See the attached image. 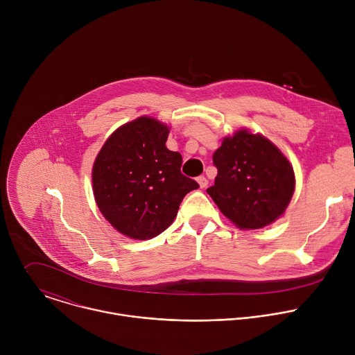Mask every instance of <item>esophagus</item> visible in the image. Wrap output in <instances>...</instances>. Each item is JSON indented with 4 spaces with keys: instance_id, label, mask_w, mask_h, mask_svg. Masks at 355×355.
I'll use <instances>...</instances> for the list:
<instances>
[{
    "instance_id": "1",
    "label": "esophagus",
    "mask_w": 355,
    "mask_h": 355,
    "mask_svg": "<svg viewBox=\"0 0 355 355\" xmlns=\"http://www.w3.org/2000/svg\"><path fill=\"white\" fill-rule=\"evenodd\" d=\"M196 181H198V184H199V187H200V188H207V185H208V180H207V177H204V175H199V177L196 178Z\"/></svg>"
}]
</instances>
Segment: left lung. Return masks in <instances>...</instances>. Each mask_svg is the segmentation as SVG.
I'll use <instances>...</instances> for the list:
<instances>
[{
  "instance_id": "8db88e82",
  "label": "left lung",
  "mask_w": 355,
  "mask_h": 355,
  "mask_svg": "<svg viewBox=\"0 0 355 355\" xmlns=\"http://www.w3.org/2000/svg\"><path fill=\"white\" fill-rule=\"evenodd\" d=\"M215 185L207 192L240 229H261L279 218L292 198L295 174L266 137L239 130L214 153Z\"/></svg>"
}]
</instances>
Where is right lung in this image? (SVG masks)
<instances>
[{
	"label": "right lung",
	"mask_w": 355,
	"mask_h": 355,
	"mask_svg": "<svg viewBox=\"0 0 355 355\" xmlns=\"http://www.w3.org/2000/svg\"><path fill=\"white\" fill-rule=\"evenodd\" d=\"M168 128L137 118L115 130L92 168L96 205L122 234L137 240L156 237L177 216L184 196L199 188L181 173L182 157L166 147Z\"/></svg>",
	"instance_id": "obj_1"
}]
</instances>
